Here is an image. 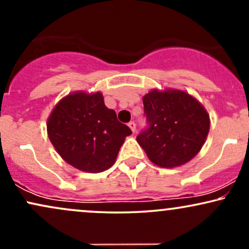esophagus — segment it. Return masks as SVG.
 Returning <instances> with one entry per match:
<instances>
[{"label":"esophagus","instance_id":"obj_1","mask_svg":"<svg viewBox=\"0 0 249 249\" xmlns=\"http://www.w3.org/2000/svg\"><path fill=\"white\" fill-rule=\"evenodd\" d=\"M128 127L131 128V131H132V132H136V123L130 122L128 123Z\"/></svg>","mask_w":249,"mask_h":249}]
</instances>
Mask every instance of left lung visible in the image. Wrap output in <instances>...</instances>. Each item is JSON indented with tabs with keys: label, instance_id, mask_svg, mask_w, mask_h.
Segmentation results:
<instances>
[{
	"label": "left lung",
	"instance_id": "obj_1",
	"mask_svg": "<svg viewBox=\"0 0 249 249\" xmlns=\"http://www.w3.org/2000/svg\"><path fill=\"white\" fill-rule=\"evenodd\" d=\"M148 128L137 142L154 165L173 168L199 153L210 131V115L190 93L177 89H153L142 97Z\"/></svg>",
	"mask_w": 249,
	"mask_h": 249
}]
</instances>
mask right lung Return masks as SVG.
<instances>
[{
	"label": "right lung",
	"mask_w": 249,
	"mask_h": 249,
	"mask_svg": "<svg viewBox=\"0 0 249 249\" xmlns=\"http://www.w3.org/2000/svg\"><path fill=\"white\" fill-rule=\"evenodd\" d=\"M51 144L77 170L99 173L116 162L130 127L104 104L102 92L75 91L55 105L47 122Z\"/></svg>",
	"instance_id": "right-lung-1"
}]
</instances>
